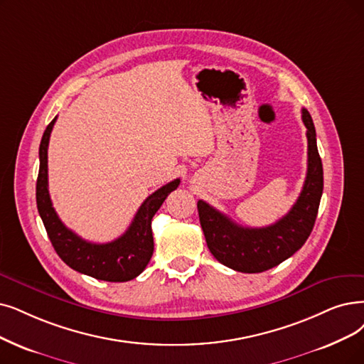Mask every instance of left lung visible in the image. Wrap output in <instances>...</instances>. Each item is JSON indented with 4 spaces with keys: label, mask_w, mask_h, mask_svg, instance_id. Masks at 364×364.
<instances>
[{
    "label": "left lung",
    "mask_w": 364,
    "mask_h": 364,
    "mask_svg": "<svg viewBox=\"0 0 364 364\" xmlns=\"http://www.w3.org/2000/svg\"><path fill=\"white\" fill-rule=\"evenodd\" d=\"M301 119L308 129V173L294 206L279 221L261 228L242 227L206 201L198 200L200 224L208 248L221 264L242 273L264 272L297 252L309 237L324 179L315 127L306 109L301 110Z\"/></svg>",
    "instance_id": "obj_1"
}]
</instances>
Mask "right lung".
<instances>
[{
	"label": "right lung",
	"mask_w": 364,
	"mask_h": 364,
	"mask_svg": "<svg viewBox=\"0 0 364 364\" xmlns=\"http://www.w3.org/2000/svg\"><path fill=\"white\" fill-rule=\"evenodd\" d=\"M55 119L45 129L40 143V168L36 186L37 209L56 254L73 270L107 282H127L139 276L154 254L151 223L167 196L176 190L181 179L161 186L141 203L132 225L109 243H91L67 228L56 215L48 188V146Z\"/></svg>",
	"instance_id": "obj_1"
}]
</instances>
